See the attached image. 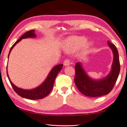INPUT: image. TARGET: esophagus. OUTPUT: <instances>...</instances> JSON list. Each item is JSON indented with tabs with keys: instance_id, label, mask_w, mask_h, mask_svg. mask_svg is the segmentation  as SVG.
I'll list each match as a JSON object with an SVG mask.
<instances>
[{
	"instance_id": "esophagus-1",
	"label": "esophagus",
	"mask_w": 127,
	"mask_h": 127,
	"mask_svg": "<svg viewBox=\"0 0 127 127\" xmlns=\"http://www.w3.org/2000/svg\"><path fill=\"white\" fill-rule=\"evenodd\" d=\"M70 61L69 60L66 59L64 62V66H69L70 65Z\"/></svg>"
}]
</instances>
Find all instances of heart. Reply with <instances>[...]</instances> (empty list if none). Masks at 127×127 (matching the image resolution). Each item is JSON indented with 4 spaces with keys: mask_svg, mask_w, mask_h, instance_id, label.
Listing matches in <instances>:
<instances>
[{
    "mask_svg": "<svg viewBox=\"0 0 127 127\" xmlns=\"http://www.w3.org/2000/svg\"><path fill=\"white\" fill-rule=\"evenodd\" d=\"M85 38L82 36H70L68 38L64 43V49L67 52H73L80 48L85 43ZM91 45V42H87L85 45V48H89Z\"/></svg>",
    "mask_w": 127,
    "mask_h": 127,
    "instance_id": "b5f03b06",
    "label": "heart"
}]
</instances>
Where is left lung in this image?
I'll use <instances>...</instances> for the list:
<instances>
[{
	"label": "left lung",
	"mask_w": 127,
	"mask_h": 127,
	"mask_svg": "<svg viewBox=\"0 0 127 127\" xmlns=\"http://www.w3.org/2000/svg\"><path fill=\"white\" fill-rule=\"evenodd\" d=\"M108 44L112 50L113 61L111 72L106 77L99 80H93L85 73L80 62L76 64L75 84L80 92L86 96L95 97L108 94L112 90L118 78L120 70L118 51L109 41H108Z\"/></svg>",
	"instance_id": "obj_1"
}]
</instances>
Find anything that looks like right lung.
<instances>
[{
    "instance_id": "add662e5",
    "label": "right lung",
    "mask_w": 127,
    "mask_h": 127,
    "mask_svg": "<svg viewBox=\"0 0 127 127\" xmlns=\"http://www.w3.org/2000/svg\"><path fill=\"white\" fill-rule=\"evenodd\" d=\"M35 36L36 35L35 34L34 30H30L29 32H25L18 41L15 42V43L11 47L10 51H9L8 57H9V55H10L11 51L12 49H13V47L15 46L16 43H18L19 41H21L22 39L27 38H34ZM62 67H63L62 64H60V65H56V66H54L51 69V71L49 73L48 76H47L45 81L38 87L34 88V89H32V90H26L21 89V88H18L17 86H16L14 84H13V83L10 81V78H9L8 73H7V76H8V80L10 82L11 85L13 88L14 91L18 95H20L21 97H23V98L29 99V100H38V99H41L46 97L51 92V90H52L53 88V85H54L56 77L61 71V70L62 69Z\"/></svg>"
}]
</instances>
